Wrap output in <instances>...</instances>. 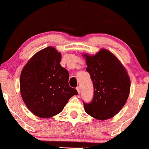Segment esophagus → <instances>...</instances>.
Instances as JSON below:
<instances>
[{
    "label": "esophagus",
    "instance_id": "esophagus-1",
    "mask_svg": "<svg viewBox=\"0 0 149 149\" xmlns=\"http://www.w3.org/2000/svg\"><path fill=\"white\" fill-rule=\"evenodd\" d=\"M76 90H77V91H78V94H80V86H78L76 88Z\"/></svg>",
    "mask_w": 149,
    "mask_h": 149
}]
</instances>
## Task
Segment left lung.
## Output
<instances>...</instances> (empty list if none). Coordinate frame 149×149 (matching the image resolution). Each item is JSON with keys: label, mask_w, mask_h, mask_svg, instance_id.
<instances>
[{"label": "left lung", "mask_w": 149, "mask_h": 149, "mask_svg": "<svg viewBox=\"0 0 149 149\" xmlns=\"http://www.w3.org/2000/svg\"><path fill=\"white\" fill-rule=\"evenodd\" d=\"M94 87V96L84 104L87 113L98 120L113 117L123 107L130 90L127 71L111 52L102 49L95 55L84 54Z\"/></svg>", "instance_id": "8db88e82"}]
</instances>
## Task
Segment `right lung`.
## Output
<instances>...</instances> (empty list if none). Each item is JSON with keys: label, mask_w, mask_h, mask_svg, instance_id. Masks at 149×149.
Segmentation results:
<instances>
[{"label": "right lung", "mask_w": 149, "mask_h": 149, "mask_svg": "<svg viewBox=\"0 0 149 149\" xmlns=\"http://www.w3.org/2000/svg\"><path fill=\"white\" fill-rule=\"evenodd\" d=\"M61 55L47 47L34 54L20 76V92L27 108L40 118L59 113L68 101L78 95L69 85V73L60 64Z\"/></svg>", "instance_id": "add662e5"}]
</instances>
